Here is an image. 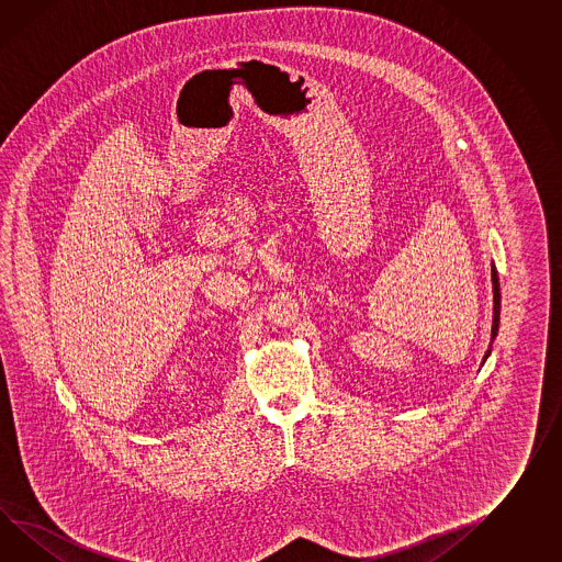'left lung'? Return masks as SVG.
<instances>
[{
  "mask_svg": "<svg viewBox=\"0 0 562 562\" xmlns=\"http://www.w3.org/2000/svg\"><path fill=\"white\" fill-rule=\"evenodd\" d=\"M492 284H493V325H492V341H490V349L483 356V361L492 353V342L497 337V329H499V308H502V294H499V280H497V270L492 263Z\"/></svg>",
  "mask_w": 562,
  "mask_h": 562,
  "instance_id": "obj_1",
  "label": "left lung"
}]
</instances>
